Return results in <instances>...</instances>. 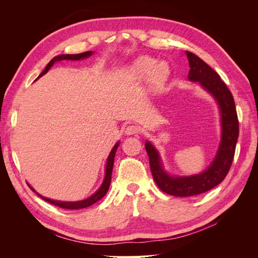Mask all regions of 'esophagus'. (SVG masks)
Segmentation results:
<instances>
[{"instance_id": "34e87169", "label": "esophagus", "mask_w": 258, "mask_h": 258, "mask_svg": "<svg viewBox=\"0 0 258 258\" xmlns=\"http://www.w3.org/2000/svg\"><path fill=\"white\" fill-rule=\"evenodd\" d=\"M139 131H140V128L138 126H136V124H130V126H128L126 130H124V134L127 136H132V135L139 134Z\"/></svg>"}]
</instances>
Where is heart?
I'll return each instance as SVG.
<instances>
[{
  "instance_id": "1",
  "label": "heart",
  "mask_w": 258,
  "mask_h": 258,
  "mask_svg": "<svg viewBox=\"0 0 258 258\" xmlns=\"http://www.w3.org/2000/svg\"><path fill=\"white\" fill-rule=\"evenodd\" d=\"M134 72L139 77H145L152 73V83L155 86H161L166 83L170 75L169 66L165 62L157 61L150 57L139 58L134 66Z\"/></svg>"
}]
</instances>
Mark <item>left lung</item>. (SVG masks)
Instances as JSON below:
<instances>
[{"label": "left lung", "mask_w": 258, "mask_h": 258, "mask_svg": "<svg viewBox=\"0 0 258 258\" xmlns=\"http://www.w3.org/2000/svg\"><path fill=\"white\" fill-rule=\"evenodd\" d=\"M189 63V82L198 83L213 97L221 116V141L215 157L201 173L192 175H171L163 167L159 152L147 140L145 150L150 158L155 183L171 196L189 197L206 192L223 182L230 169L239 137V121L235 101L226 84L214 70L192 52L186 51Z\"/></svg>", "instance_id": "obj_1"}]
</instances>
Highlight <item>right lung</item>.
Returning a JSON list of instances; mask_svg holds the SVG:
<instances>
[{"label": "right lung", "mask_w": 258, "mask_h": 258, "mask_svg": "<svg viewBox=\"0 0 258 258\" xmlns=\"http://www.w3.org/2000/svg\"><path fill=\"white\" fill-rule=\"evenodd\" d=\"M93 53V51H86V52H82V53H77V54H59V56H56L54 58H52L49 62L48 64L46 66L44 71L40 74L38 76V79H40L41 76H43L44 74L47 73L50 68L54 64L57 63V62H60L62 60H71V61H77V60H82V59H86V58H89L91 54ZM119 141L117 142L113 148L112 151L108 154V157L106 160V165H105V175L103 178V182L101 184V186L99 187V189L91 195L90 197L86 198L84 200H80V201H59V200H53V199H49V198H46L43 197L42 195H40L38 192L35 191V189L33 187H31L29 184V187L31 189H32L34 192L37 194V196H40L42 199H44L45 201H48L49 204L53 205V206H58L62 209H69V210H77V209H84V208H87L92 206L93 204H96L97 201H99L100 199H102L105 194L107 192L108 188H110V184H111V178H112V171H113V166H114V157H115V154L117 148L119 146Z\"/></svg>", "instance_id": "1"}]
</instances>
